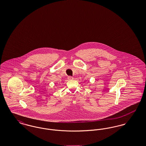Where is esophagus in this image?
Returning <instances> with one entry per match:
<instances>
[{"instance_id":"obj_1","label":"esophagus","mask_w":146,"mask_h":146,"mask_svg":"<svg viewBox=\"0 0 146 146\" xmlns=\"http://www.w3.org/2000/svg\"><path fill=\"white\" fill-rule=\"evenodd\" d=\"M68 79L69 80H72V79H73V77H72V76H68Z\"/></svg>"}]
</instances>
